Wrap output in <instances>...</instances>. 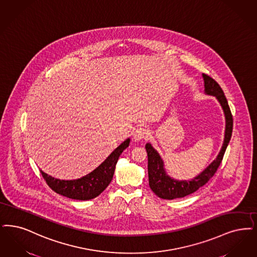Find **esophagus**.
<instances>
[{"label": "esophagus", "mask_w": 257, "mask_h": 257, "mask_svg": "<svg viewBox=\"0 0 257 257\" xmlns=\"http://www.w3.org/2000/svg\"><path fill=\"white\" fill-rule=\"evenodd\" d=\"M149 137V133L148 131L144 128V127H139L135 130L134 132L133 138L135 141H142V140H145Z\"/></svg>", "instance_id": "1"}]
</instances>
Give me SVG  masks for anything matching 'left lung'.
Instances as JSON below:
<instances>
[{"label": "left lung", "mask_w": 257, "mask_h": 257, "mask_svg": "<svg viewBox=\"0 0 257 257\" xmlns=\"http://www.w3.org/2000/svg\"><path fill=\"white\" fill-rule=\"evenodd\" d=\"M203 77L205 81V93L216 96L225 113L226 131L224 144L216 160L208 165L201 174L198 175L191 181H176L167 176L164 169L163 160L161 159L160 155L151 146V144H146L145 149L148 157L149 186L155 194L162 199L173 200L176 198H183L195 192L201 186L205 185L214 176L218 167L221 165L227 144L230 141L233 127V118L226 96L220 85L213 78L205 73H203Z\"/></svg>", "instance_id": "obj_1"}]
</instances>
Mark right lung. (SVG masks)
<instances>
[{
    "label": "right lung",
    "instance_id": "right-lung-1",
    "mask_svg": "<svg viewBox=\"0 0 257 257\" xmlns=\"http://www.w3.org/2000/svg\"><path fill=\"white\" fill-rule=\"evenodd\" d=\"M129 144L130 139H127L115 150H113L112 154L96 169L80 179L73 181H64L55 179L40 170L42 177L46 181L47 185L54 192L60 195L79 201L91 200L102 193V191L111 183L117 160L123 150L129 146Z\"/></svg>",
    "mask_w": 257,
    "mask_h": 257
}]
</instances>
